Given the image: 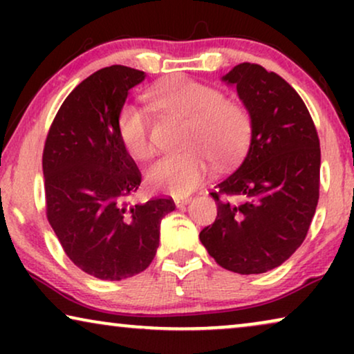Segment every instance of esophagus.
Here are the masks:
<instances>
[{
    "label": "esophagus",
    "mask_w": 354,
    "mask_h": 354,
    "mask_svg": "<svg viewBox=\"0 0 354 354\" xmlns=\"http://www.w3.org/2000/svg\"><path fill=\"white\" fill-rule=\"evenodd\" d=\"M192 201V198H174V203H176V206L177 207H183V206H187L188 205V203H190Z\"/></svg>",
    "instance_id": "34e87169"
}]
</instances>
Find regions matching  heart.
I'll return each instance as SVG.
<instances>
[{
	"label": "heart",
	"instance_id": "heart-1",
	"mask_svg": "<svg viewBox=\"0 0 354 354\" xmlns=\"http://www.w3.org/2000/svg\"><path fill=\"white\" fill-rule=\"evenodd\" d=\"M148 100L156 109L187 119L183 145L190 148L164 156L151 166L147 180L154 190L188 195L209 174L212 158L219 164L234 161L248 143V111L234 100L222 98L214 86L177 75L149 90ZM149 129V118L142 108L124 106L118 118V133L133 159L143 161L153 154Z\"/></svg>",
	"mask_w": 354,
	"mask_h": 354
}]
</instances>
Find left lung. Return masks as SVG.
I'll use <instances>...</instances> for the list:
<instances>
[{
  "mask_svg": "<svg viewBox=\"0 0 354 354\" xmlns=\"http://www.w3.org/2000/svg\"><path fill=\"white\" fill-rule=\"evenodd\" d=\"M222 82L235 86L248 111L251 140L240 166L211 192L217 217L200 240L221 268L263 274L306 239L319 200V137L306 104L275 72L243 62Z\"/></svg>",
  "mask_w": 354,
  "mask_h": 354,
  "instance_id": "8db88e82",
  "label": "left lung"
}]
</instances>
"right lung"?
<instances>
[{
    "mask_svg": "<svg viewBox=\"0 0 354 354\" xmlns=\"http://www.w3.org/2000/svg\"><path fill=\"white\" fill-rule=\"evenodd\" d=\"M145 72L111 66L75 86L57 111L43 149L46 216L77 268L101 280L133 277L159 246L172 198L130 205L142 182L118 133L129 90Z\"/></svg>",
    "mask_w": 354,
    "mask_h": 354,
    "instance_id": "1",
    "label": "right lung"
}]
</instances>
